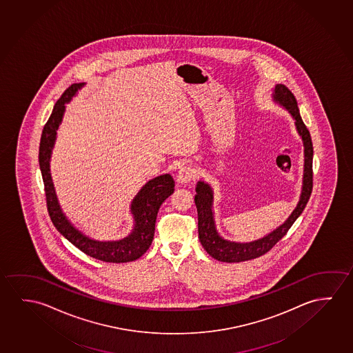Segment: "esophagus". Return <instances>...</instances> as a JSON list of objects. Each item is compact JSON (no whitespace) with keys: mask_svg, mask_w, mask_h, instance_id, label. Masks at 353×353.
I'll list each match as a JSON object with an SVG mask.
<instances>
[{"mask_svg":"<svg viewBox=\"0 0 353 353\" xmlns=\"http://www.w3.org/2000/svg\"><path fill=\"white\" fill-rule=\"evenodd\" d=\"M194 177H196L194 168L185 165V166H182V168H179V174H177V182L181 183V185H185V183L190 182Z\"/></svg>","mask_w":353,"mask_h":353,"instance_id":"obj_1","label":"esophagus"}]
</instances>
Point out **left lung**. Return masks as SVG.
Wrapping results in <instances>:
<instances>
[{
	"label": "left lung",
	"mask_w": 353,
	"mask_h": 353,
	"mask_svg": "<svg viewBox=\"0 0 353 353\" xmlns=\"http://www.w3.org/2000/svg\"><path fill=\"white\" fill-rule=\"evenodd\" d=\"M272 98L274 101L280 103L291 114L293 119L296 121L294 125L297 132L303 141V185H302L299 204L281 226H279L276 230L266 234L263 239H256L248 243L231 242L228 239H223L220 234H217L215 221H214V212H212L214 196H212V187L204 181H199L196 183V194L194 196L196 212H198L199 241L206 250V253H209L216 261L239 263V261H250L265 254L266 252L272 250V247L288 234V230L303 212L304 208L310 201L312 190H313V144H312L310 130L304 125L302 117L299 114V106L294 95L286 85L276 84L272 92Z\"/></svg>",
	"instance_id": "8db88e82"
}]
</instances>
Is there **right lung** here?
Returning a JSON list of instances; mask_svg holds the SVG:
<instances>
[{
  "label": "right lung",
  "instance_id": "1",
  "mask_svg": "<svg viewBox=\"0 0 353 353\" xmlns=\"http://www.w3.org/2000/svg\"><path fill=\"white\" fill-rule=\"evenodd\" d=\"M84 87V83H76L67 88L61 98L54 103L52 114L43 125V134L39 147V165L43 174L46 205L50 219L54 228L62 236H65L77 248L99 261L106 263H127L141 258L144 254L154 239L155 221L157 212L166 198L171 196L174 190V181L171 174H161L150 179L143 185L136 198L130 204V212L134 219V228L125 239L119 241L101 242L95 241L81 234L71 221L65 217L61 209L54 183L50 174V159L54 148L57 130L65 114V103H70L77 92Z\"/></svg>",
  "mask_w": 353,
  "mask_h": 353
}]
</instances>
